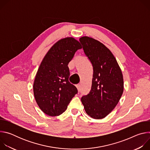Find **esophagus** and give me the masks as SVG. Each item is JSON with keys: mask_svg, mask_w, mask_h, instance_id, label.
Masks as SVG:
<instances>
[{"mask_svg": "<svg viewBox=\"0 0 150 150\" xmlns=\"http://www.w3.org/2000/svg\"><path fill=\"white\" fill-rule=\"evenodd\" d=\"M76 87L78 91L79 92L80 90H81V85H80V84H76Z\"/></svg>", "mask_w": 150, "mask_h": 150, "instance_id": "esophagus-1", "label": "esophagus"}]
</instances>
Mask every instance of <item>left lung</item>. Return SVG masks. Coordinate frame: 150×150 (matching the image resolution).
I'll use <instances>...</instances> for the list:
<instances>
[{
	"instance_id": "8db88e82",
	"label": "left lung",
	"mask_w": 150,
	"mask_h": 150,
	"mask_svg": "<svg viewBox=\"0 0 150 150\" xmlns=\"http://www.w3.org/2000/svg\"><path fill=\"white\" fill-rule=\"evenodd\" d=\"M85 54L93 67L90 92L81 98L87 114L101 119L114 109L123 92V74L111 51L99 41L83 36L79 38Z\"/></svg>"
}]
</instances>
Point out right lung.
Wrapping results in <instances>:
<instances>
[{"instance_id": "right-lung-1", "label": "right lung", "mask_w": 150, "mask_h": 150, "mask_svg": "<svg viewBox=\"0 0 150 150\" xmlns=\"http://www.w3.org/2000/svg\"><path fill=\"white\" fill-rule=\"evenodd\" d=\"M81 48L74 38H64L57 41L42 59L35 77L33 92L38 107L45 114L50 116L62 114L78 93L69 82L68 65Z\"/></svg>"}]
</instances>
